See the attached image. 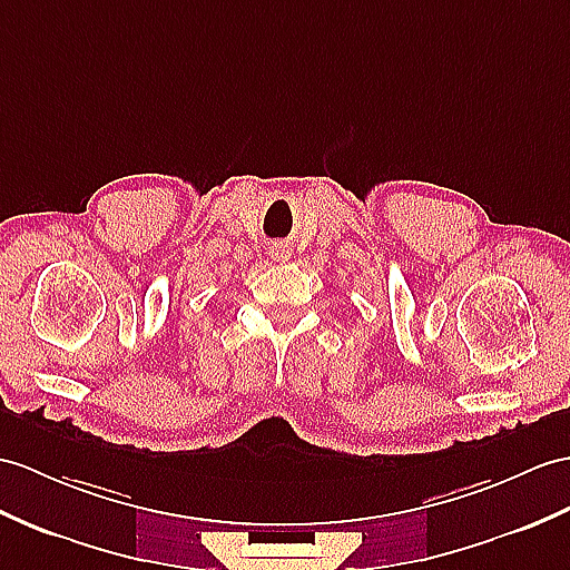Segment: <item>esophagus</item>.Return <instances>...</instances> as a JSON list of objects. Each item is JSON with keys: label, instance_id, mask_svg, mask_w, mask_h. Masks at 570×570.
Here are the masks:
<instances>
[{"label": "esophagus", "instance_id": "obj_1", "mask_svg": "<svg viewBox=\"0 0 570 570\" xmlns=\"http://www.w3.org/2000/svg\"><path fill=\"white\" fill-rule=\"evenodd\" d=\"M268 254L273 261H287L289 254H293V248H289V244H285V242H273L268 246Z\"/></svg>", "mask_w": 570, "mask_h": 570}]
</instances>
